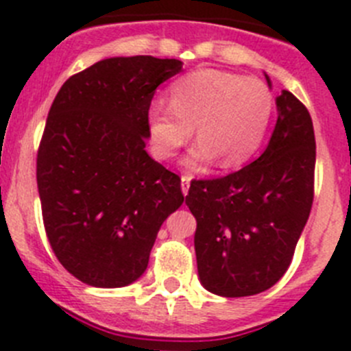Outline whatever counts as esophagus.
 Here are the masks:
<instances>
[{"mask_svg":"<svg viewBox=\"0 0 351 351\" xmlns=\"http://www.w3.org/2000/svg\"><path fill=\"white\" fill-rule=\"evenodd\" d=\"M191 180L192 178L189 175L182 176V192H183V195L189 194V189H191Z\"/></svg>","mask_w":351,"mask_h":351,"instance_id":"esophagus-1","label":"esophagus"}]
</instances>
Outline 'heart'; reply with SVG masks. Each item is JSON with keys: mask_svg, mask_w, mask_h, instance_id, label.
Listing matches in <instances>:
<instances>
[{"mask_svg": "<svg viewBox=\"0 0 351 351\" xmlns=\"http://www.w3.org/2000/svg\"><path fill=\"white\" fill-rule=\"evenodd\" d=\"M273 94L264 82L220 69H195L168 89V106L156 105L147 117L150 145L159 159H173L192 136L187 168L199 171L219 159L222 168L243 166L264 141Z\"/></svg>", "mask_w": 351, "mask_h": 351, "instance_id": "heart-1", "label": "heart"}]
</instances>
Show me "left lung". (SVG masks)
<instances>
[{"instance_id": "1", "label": "left lung", "mask_w": 351, "mask_h": 351, "mask_svg": "<svg viewBox=\"0 0 351 351\" xmlns=\"http://www.w3.org/2000/svg\"><path fill=\"white\" fill-rule=\"evenodd\" d=\"M276 110L258 159L222 178L192 182L185 197L197 220L199 280L222 298L255 295L285 274L313 204L311 117L289 90L276 97Z\"/></svg>"}]
</instances>
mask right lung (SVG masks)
<instances>
[{
	"label": "right lung",
	"mask_w": 351,
	"mask_h": 351,
	"mask_svg": "<svg viewBox=\"0 0 351 351\" xmlns=\"http://www.w3.org/2000/svg\"><path fill=\"white\" fill-rule=\"evenodd\" d=\"M178 59L108 58L69 77L50 106L36 159L53 254L80 282L131 285L160 226L183 203L180 178L145 150L156 89Z\"/></svg>",
	"instance_id": "add662e5"
}]
</instances>
